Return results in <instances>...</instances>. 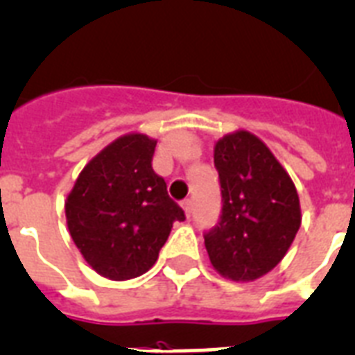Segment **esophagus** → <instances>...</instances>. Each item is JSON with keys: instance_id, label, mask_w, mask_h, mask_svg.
Segmentation results:
<instances>
[{"instance_id": "obj_1", "label": "esophagus", "mask_w": 355, "mask_h": 355, "mask_svg": "<svg viewBox=\"0 0 355 355\" xmlns=\"http://www.w3.org/2000/svg\"><path fill=\"white\" fill-rule=\"evenodd\" d=\"M181 207H183L187 218H190V214H192V199H184L183 203H181Z\"/></svg>"}]
</instances>
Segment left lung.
<instances>
[{
    "label": "left lung",
    "instance_id": "8db88e82",
    "mask_svg": "<svg viewBox=\"0 0 355 355\" xmlns=\"http://www.w3.org/2000/svg\"><path fill=\"white\" fill-rule=\"evenodd\" d=\"M223 210L205 236L214 270L248 283L285 257L301 227L295 184L272 150L248 130L230 132L214 145Z\"/></svg>",
    "mask_w": 355,
    "mask_h": 355
}]
</instances>
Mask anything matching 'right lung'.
<instances>
[{
    "instance_id": "add662e5",
    "label": "right lung",
    "mask_w": 355,
    "mask_h": 355,
    "mask_svg": "<svg viewBox=\"0 0 355 355\" xmlns=\"http://www.w3.org/2000/svg\"><path fill=\"white\" fill-rule=\"evenodd\" d=\"M156 143L141 132L119 136L83 166L65 199L74 245L110 281L150 270L174 221L184 219L165 180L152 171Z\"/></svg>"
}]
</instances>
